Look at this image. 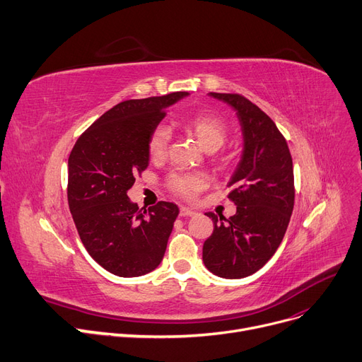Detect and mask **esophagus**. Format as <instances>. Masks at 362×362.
I'll return each instance as SVG.
<instances>
[{
    "instance_id": "1",
    "label": "esophagus",
    "mask_w": 362,
    "mask_h": 362,
    "mask_svg": "<svg viewBox=\"0 0 362 362\" xmlns=\"http://www.w3.org/2000/svg\"><path fill=\"white\" fill-rule=\"evenodd\" d=\"M179 215H180V216H194V215H197V212L189 209V208H186V206H180Z\"/></svg>"
}]
</instances>
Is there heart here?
I'll list each match as a JSON object with an SVG mask.
<instances>
[{"mask_svg": "<svg viewBox=\"0 0 362 362\" xmlns=\"http://www.w3.org/2000/svg\"><path fill=\"white\" fill-rule=\"evenodd\" d=\"M186 128L197 136L205 151H216L224 146L228 135L226 120L216 115L199 113L186 120ZM172 132L167 127H156L148 138V154L153 160H161L165 157L170 146ZM208 177L202 173H182L175 172L165 179L167 187L182 199H195L208 186Z\"/></svg>", "mask_w": 362, "mask_h": 362, "instance_id": "b5f03b06", "label": "heart"}]
</instances>
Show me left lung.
I'll list each match as a JSON object with an SVG mask.
<instances>
[{
  "label": "left lung",
  "instance_id": "8db88e82",
  "mask_svg": "<svg viewBox=\"0 0 362 362\" xmlns=\"http://www.w3.org/2000/svg\"><path fill=\"white\" fill-rule=\"evenodd\" d=\"M230 105L243 131V156L228 182L237 211L228 220L214 212V231L202 259L214 275L238 279L257 272L279 247L294 208L293 158L274 120L237 93H209Z\"/></svg>",
  "mask_w": 362,
  "mask_h": 362
}]
</instances>
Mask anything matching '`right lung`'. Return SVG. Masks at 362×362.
Returning <instances> with one entry per match:
<instances>
[{"mask_svg": "<svg viewBox=\"0 0 362 362\" xmlns=\"http://www.w3.org/2000/svg\"><path fill=\"white\" fill-rule=\"evenodd\" d=\"M189 93L125 100L77 139L68 158V205L88 255L113 275L132 278L163 260L179 208L160 201L147 209L129 201L135 176L148 167V138Z\"/></svg>", "mask_w": 362, "mask_h": 362, "instance_id": "right-lung-1", "label": "right lung"}]
</instances>
